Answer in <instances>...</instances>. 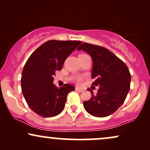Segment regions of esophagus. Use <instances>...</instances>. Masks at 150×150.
Returning <instances> with one entry per match:
<instances>
[{
	"label": "esophagus",
	"instance_id": "esophagus-1",
	"mask_svg": "<svg viewBox=\"0 0 150 150\" xmlns=\"http://www.w3.org/2000/svg\"><path fill=\"white\" fill-rule=\"evenodd\" d=\"M75 90L77 91V92H82L84 91V89H82V88H80V87H77L76 88H75Z\"/></svg>",
	"mask_w": 150,
	"mask_h": 150
}]
</instances>
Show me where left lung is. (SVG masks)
<instances>
[{
	"instance_id": "1",
	"label": "left lung",
	"mask_w": 150,
	"mask_h": 150,
	"mask_svg": "<svg viewBox=\"0 0 150 150\" xmlns=\"http://www.w3.org/2000/svg\"><path fill=\"white\" fill-rule=\"evenodd\" d=\"M82 50L93 62L92 85L99 87L97 95L83 102L84 108L93 116L106 117L112 114L124 102L130 90L131 75L127 65L109 50L99 46L83 43Z\"/></svg>"
}]
</instances>
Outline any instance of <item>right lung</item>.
Wrapping results in <instances>:
<instances>
[{"mask_svg": "<svg viewBox=\"0 0 150 150\" xmlns=\"http://www.w3.org/2000/svg\"><path fill=\"white\" fill-rule=\"evenodd\" d=\"M81 43L48 41L36 49L26 62L22 73V92L29 107L37 114L49 118L63 110L68 94L75 87L65 84L58 88L53 84V77L56 70L62 69L65 59Z\"/></svg>", "mask_w": 150, "mask_h": 150, "instance_id": "1", "label": "right lung"}]
</instances>
